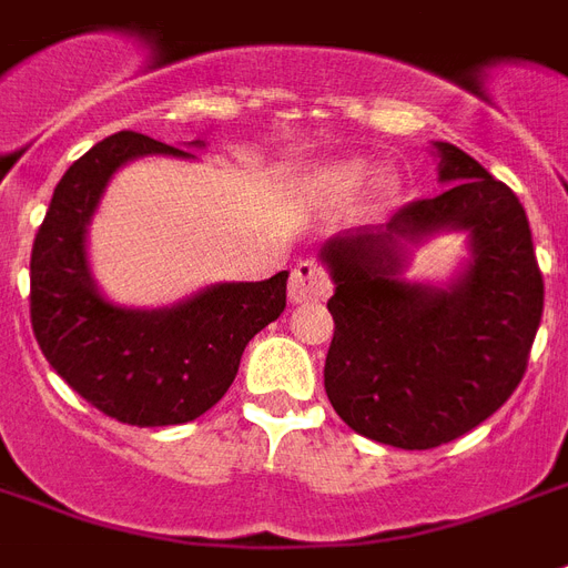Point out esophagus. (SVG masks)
<instances>
[{
  "instance_id": "34e87169",
  "label": "esophagus",
  "mask_w": 568,
  "mask_h": 568,
  "mask_svg": "<svg viewBox=\"0 0 568 568\" xmlns=\"http://www.w3.org/2000/svg\"><path fill=\"white\" fill-rule=\"evenodd\" d=\"M331 276H327V271H324L318 262H301V265L292 271V280H288V301H324V297L331 294Z\"/></svg>"
}]
</instances>
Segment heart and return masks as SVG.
I'll return each instance as SVG.
<instances>
[{"label":"heart","mask_w":568,"mask_h":568,"mask_svg":"<svg viewBox=\"0 0 568 568\" xmlns=\"http://www.w3.org/2000/svg\"><path fill=\"white\" fill-rule=\"evenodd\" d=\"M372 179V166L369 163H363V160H352V163H339V166L322 169L318 175H315L313 187L315 193H322L327 199H352L357 196Z\"/></svg>","instance_id":"heart-1"}]
</instances>
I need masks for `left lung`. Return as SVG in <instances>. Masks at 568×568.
I'll use <instances>...</instances> for the list:
<instances>
[{
	"instance_id": "8db88e82",
	"label": "left lung",
	"mask_w": 568,
	"mask_h": 568,
	"mask_svg": "<svg viewBox=\"0 0 568 568\" xmlns=\"http://www.w3.org/2000/svg\"><path fill=\"white\" fill-rule=\"evenodd\" d=\"M438 154L444 193L322 250L336 283L327 399L357 435L402 449L440 447L491 417L525 378L542 322L525 205L456 145ZM440 227L471 232L466 274L449 290L399 281L404 241Z\"/></svg>"
}]
</instances>
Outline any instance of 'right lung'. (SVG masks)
Returning a JSON list of instances; mask_svg holds the SVG:
<instances>
[{"label":"right lung","instance_id":"right-lung-1","mask_svg":"<svg viewBox=\"0 0 568 568\" xmlns=\"http://www.w3.org/2000/svg\"><path fill=\"white\" fill-rule=\"evenodd\" d=\"M142 154L193 158L121 130L55 184L32 244L29 315L43 357L89 405L128 426H179L226 396L246 342L285 310L288 271L265 283L214 285L154 313L103 301L85 265V226L112 172Z\"/></svg>","mask_w":568,"mask_h":568}]
</instances>
